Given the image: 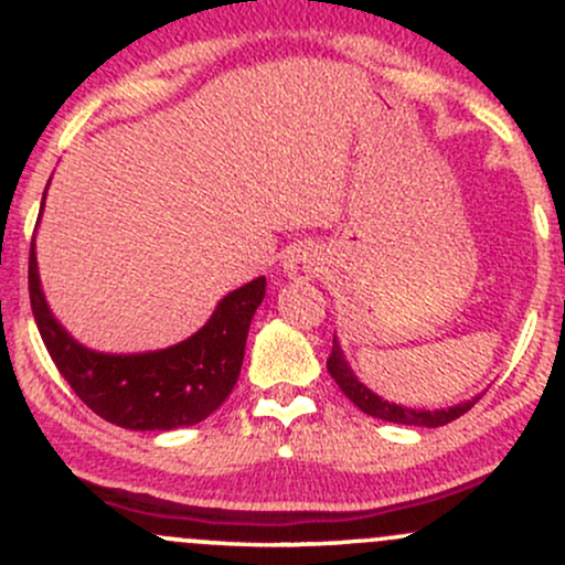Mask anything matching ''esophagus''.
I'll return each instance as SVG.
<instances>
[{
    "mask_svg": "<svg viewBox=\"0 0 565 565\" xmlns=\"http://www.w3.org/2000/svg\"><path fill=\"white\" fill-rule=\"evenodd\" d=\"M281 270L291 281H310L323 270V255L313 244H295L284 252Z\"/></svg>",
    "mask_w": 565,
    "mask_h": 565,
    "instance_id": "1",
    "label": "esophagus"
}]
</instances>
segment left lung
<instances>
[{"label": "left lung", "mask_w": 565, "mask_h": 565, "mask_svg": "<svg viewBox=\"0 0 565 565\" xmlns=\"http://www.w3.org/2000/svg\"><path fill=\"white\" fill-rule=\"evenodd\" d=\"M327 369L329 374H332L337 385H340V391L348 395L350 401H353L355 406L361 408V412L369 414V417H377V419H385V423H395V425H414V427H440V425H449L451 419L462 417L465 412H470L472 404H476L478 398L472 401H462V404L457 406H449V408H408V406H398V404H391V401L380 398L377 393H372L369 387L355 377V372L350 369L345 353H342L340 342H332V355H329L327 361Z\"/></svg>", "instance_id": "obj_1"}]
</instances>
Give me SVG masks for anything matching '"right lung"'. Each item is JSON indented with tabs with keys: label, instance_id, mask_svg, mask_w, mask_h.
Listing matches in <instances>:
<instances>
[{
	"label": "right lung",
	"instance_id": "add662e5",
	"mask_svg": "<svg viewBox=\"0 0 565 565\" xmlns=\"http://www.w3.org/2000/svg\"><path fill=\"white\" fill-rule=\"evenodd\" d=\"M29 295L44 348L84 404L111 425L161 433L201 423L231 395L252 316L265 297V276L228 291L196 334L146 353H100L68 334L39 281L36 236L29 255Z\"/></svg>",
	"mask_w": 565,
	"mask_h": 565
}]
</instances>
